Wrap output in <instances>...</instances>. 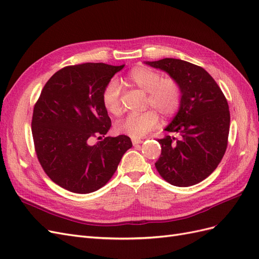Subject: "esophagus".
Instances as JSON below:
<instances>
[{
	"instance_id": "1",
	"label": "esophagus",
	"mask_w": 259,
	"mask_h": 259,
	"mask_svg": "<svg viewBox=\"0 0 259 259\" xmlns=\"http://www.w3.org/2000/svg\"><path fill=\"white\" fill-rule=\"evenodd\" d=\"M132 143H133V145L136 146V145L142 144L143 140L142 139H138V138H132Z\"/></svg>"
}]
</instances>
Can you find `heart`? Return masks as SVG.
Masks as SVG:
<instances>
[{
	"label": "heart",
	"instance_id": "obj_1",
	"mask_svg": "<svg viewBox=\"0 0 259 259\" xmlns=\"http://www.w3.org/2000/svg\"><path fill=\"white\" fill-rule=\"evenodd\" d=\"M125 82L147 92V105L154 108L163 116L173 115L182 103V88L174 77H162L155 70L137 66L133 68L125 77ZM121 89L115 80L108 82L101 94V101L106 110L111 114L121 112ZM159 116L153 110L142 113H131L116 125L121 134L132 138L144 137L158 126Z\"/></svg>",
	"mask_w": 259,
	"mask_h": 259
}]
</instances>
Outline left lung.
<instances>
[{
    "instance_id": "8db88e82",
    "label": "left lung",
    "mask_w": 259,
    "mask_h": 259,
    "mask_svg": "<svg viewBox=\"0 0 259 259\" xmlns=\"http://www.w3.org/2000/svg\"><path fill=\"white\" fill-rule=\"evenodd\" d=\"M147 65L167 72L182 88V103L158 139L162 151L155 167L177 187H189L208 177L221 163L228 145L230 112L215 80L202 67L182 59L164 58Z\"/></svg>"
}]
</instances>
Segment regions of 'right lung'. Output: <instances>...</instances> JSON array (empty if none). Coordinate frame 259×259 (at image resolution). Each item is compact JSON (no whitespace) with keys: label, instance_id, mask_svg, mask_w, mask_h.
Segmentation results:
<instances>
[{"label":"right lung","instance_id":"obj_1","mask_svg":"<svg viewBox=\"0 0 259 259\" xmlns=\"http://www.w3.org/2000/svg\"><path fill=\"white\" fill-rule=\"evenodd\" d=\"M123 68L103 62L68 66L44 85L31 131L42 168L64 189L82 194L100 189L133 146L125 135L101 138L111 127L101 94ZM93 137L101 139L95 145L89 144Z\"/></svg>","mask_w":259,"mask_h":259}]
</instances>
